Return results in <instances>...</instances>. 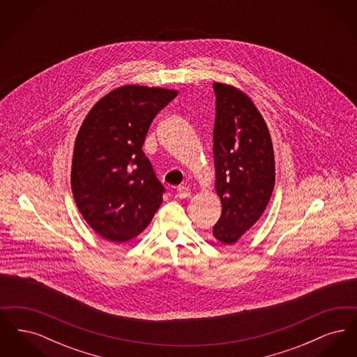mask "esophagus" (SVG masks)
Returning <instances> with one entry per match:
<instances>
[{
  "label": "esophagus",
  "instance_id": "obj_1",
  "mask_svg": "<svg viewBox=\"0 0 357 357\" xmlns=\"http://www.w3.org/2000/svg\"><path fill=\"white\" fill-rule=\"evenodd\" d=\"M191 195V190L186 186H179L178 187V197L181 198V199H185V198H188Z\"/></svg>",
  "mask_w": 357,
  "mask_h": 357
}]
</instances>
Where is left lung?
<instances>
[{"label": "left lung", "mask_w": 357, "mask_h": 357, "mask_svg": "<svg viewBox=\"0 0 357 357\" xmlns=\"http://www.w3.org/2000/svg\"><path fill=\"white\" fill-rule=\"evenodd\" d=\"M213 153L221 199L213 236L233 245L261 218L272 197L275 167L272 137L252 99L236 86L214 83Z\"/></svg>", "instance_id": "obj_1"}]
</instances>
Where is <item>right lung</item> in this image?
Returning <instances> with one entry per match:
<instances>
[{
	"label": "right lung",
	"instance_id": "add662e5",
	"mask_svg": "<svg viewBox=\"0 0 357 357\" xmlns=\"http://www.w3.org/2000/svg\"><path fill=\"white\" fill-rule=\"evenodd\" d=\"M176 91L121 85L96 102L77 132L70 187L85 222L102 238L137 237L163 202L165 187L142 147L156 114Z\"/></svg>",
	"mask_w": 357,
	"mask_h": 357
}]
</instances>
